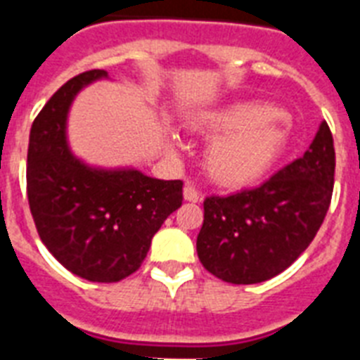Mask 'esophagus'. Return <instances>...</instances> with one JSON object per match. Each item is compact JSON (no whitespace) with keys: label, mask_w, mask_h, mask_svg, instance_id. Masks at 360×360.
<instances>
[{"label":"esophagus","mask_w":360,"mask_h":360,"mask_svg":"<svg viewBox=\"0 0 360 360\" xmlns=\"http://www.w3.org/2000/svg\"><path fill=\"white\" fill-rule=\"evenodd\" d=\"M183 196H185L186 202H192V203H198L202 202V194L194 188V186L186 185L185 188H183Z\"/></svg>","instance_id":"esophagus-1"}]
</instances>
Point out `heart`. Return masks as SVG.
<instances>
[{
  "label": "heart",
  "mask_w": 360,
  "mask_h": 360,
  "mask_svg": "<svg viewBox=\"0 0 360 360\" xmlns=\"http://www.w3.org/2000/svg\"><path fill=\"white\" fill-rule=\"evenodd\" d=\"M188 124L209 140L203 168L224 188H245L265 177L288 141L278 110L259 103L226 104L194 115ZM168 143L177 149L179 138L169 134Z\"/></svg>",
  "instance_id": "heart-1"
}]
</instances>
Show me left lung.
Segmentation results:
<instances>
[{
	"label": "left lung",
	"instance_id": "8db88e82",
	"mask_svg": "<svg viewBox=\"0 0 360 360\" xmlns=\"http://www.w3.org/2000/svg\"><path fill=\"white\" fill-rule=\"evenodd\" d=\"M335 146L319 124L308 151L252 191L203 202L198 257L230 284H257L288 269L312 243L330 205Z\"/></svg>",
	"mask_w": 360,
	"mask_h": 360
}]
</instances>
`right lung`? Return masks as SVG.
<instances>
[{"instance_id":"obj_1","label":"right lung","mask_w":360,"mask_h":360,"mask_svg":"<svg viewBox=\"0 0 360 360\" xmlns=\"http://www.w3.org/2000/svg\"><path fill=\"white\" fill-rule=\"evenodd\" d=\"M106 78V70H87L59 87L31 124L27 149V200L39 237L89 282H120L138 271L153 236L183 203V181L89 166L70 151V106L84 87Z\"/></svg>"}]
</instances>
